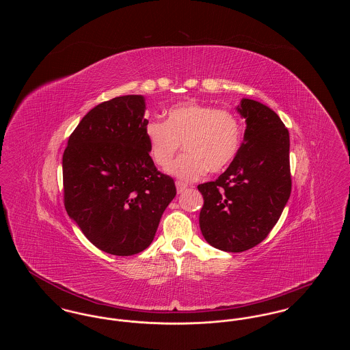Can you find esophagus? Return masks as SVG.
<instances>
[{"mask_svg": "<svg viewBox=\"0 0 350 350\" xmlns=\"http://www.w3.org/2000/svg\"><path fill=\"white\" fill-rule=\"evenodd\" d=\"M176 187H177V193L181 194V193H183V191L187 189V185L183 183V181H177V183H176Z\"/></svg>", "mask_w": 350, "mask_h": 350, "instance_id": "esophagus-1", "label": "esophagus"}]
</instances>
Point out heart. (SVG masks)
<instances>
[{
	"instance_id": "obj_1",
	"label": "heart",
	"mask_w": 350,
	"mask_h": 350,
	"mask_svg": "<svg viewBox=\"0 0 350 350\" xmlns=\"http://www.w3.org/2000/svg\"><path fill=\"white\" fill-rule=\"evenodd\" d=\"M144 136L150 157L159 167H167L183 143L185 153L167 172L193 181L207 170L220 172L232 163L243 142V124L231 110L186 100L167 110L165 122L148 120Z\"/></svg>"
}]
</instances>
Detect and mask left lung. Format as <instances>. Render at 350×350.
<instances>
[{"label":"left lung","mask_w":350,"mask_h":350,"mask_svg":"<svg viewBox=\"0 0 350 350\" xmlns=\"http://www.w3.org/2000/svg\"><path fill=\"white\" fill-rule=\"evenodd\" d=\"M244 142L217 181L200 183V227L217 250L244 252L260 244L282 214L291 193L290 136L270 107L243 98Z\"/></svg>","instance_id":"8db88e82"}]
</instances>
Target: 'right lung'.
<instances>
[{
	"instance_id": "1",
	"label": "right lung",
	"mask_w": 350,
	"mask_h": 350,
	"mask_svg": "<svg viewBox=\"0 0 350 350\" xmlns=\"http://www.w3.org/2000/svg\"><path fill=\"white\" fill-rule=\"evenodd\" d=\"M144 113L143 96L102 102L80 120L63 154L68 215L93 245L114 256L148 248L176 197L173 178L150 159Z\"/></svg>"
}]
</instances>
